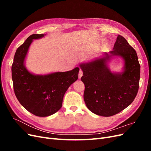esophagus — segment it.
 I'll use <instances>...</instances> for the list:
<instances>
[{"label":"esophagus","mask_w":151,"mask_h":151,"mask_svg":"<svg viewBox=\"0 0 151 151\" xmlns=\"http://www.w3.org/2000/svg\"><path fill=\"white\" fill-rule=\"evenodd\" d=\"M83 71L80 70V71H79V79H81V77L83 76Z\"/></svg>","instance_id":"1"}]
</instances>
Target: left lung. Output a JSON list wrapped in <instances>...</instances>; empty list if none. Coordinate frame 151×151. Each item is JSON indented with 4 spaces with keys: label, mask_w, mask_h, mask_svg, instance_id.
Here are the masks:
<instances>
[{
    "label": "left lung",
    "mask_w": 151,
    "mask_h": 151,
    "mask_svg": "<svg viewBox=\"0 0 151 151\" xmlns=\"http://www.w3.org/2000/svg\"><path fill=\"white\" fill-rule=\"evenodd\" d=\"M103 58L79 65L83 72L81 81L85 86L84 99L87 108L96 115L111 116L133 102L139 87L140 66L135 50L118 35L113 50ZM113 56L124 60V71L112 73L107 62Z\"/></svg>",
    "instance_id": "8db88e82"
}]
</instances>
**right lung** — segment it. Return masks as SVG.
Here are the masks:
<instances>
[{
    "label": "right lung",
    "mask_w": 151,
    "mask_h": 151,
    "mask_svg": "<svg viewBox=\"0 0 151 151\" xmlns=\"http://www.w3.org/2000/svg\"><path fill=\"white\" fill-rule=\"evenodd\" d=\"M33 34L16 50L12 65V79L14 93L26 110L38 116H48L62 107L63 96L69 86L78 79L79 68L67 72L47 75H35L24 65V60L33 40L43 37Z\"/></svg>",
    "instance_id": "1"
}]
</instances>
